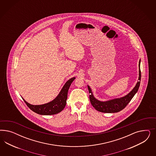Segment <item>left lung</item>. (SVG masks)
I'll return each instance as SVG.
<instances>
[{
  "mask_svg": "<svg viewBox=\"0 0 156 156\" xmlns=\"http://www.w3.org/2000/svg\"><path fill=\"white\" fill-rule=\"evenodd\" d=\"M140 63L141 59L139 61L138 81L137 82V84L133 88V89L129 94L126 95L124 97L119 98L111 99L107 101H100L95 98L90 86L87 85L88 90L90 93L89 98L90 102L95 109L97 111L102 113H113L120 112L127 106V105L130 102V101L132 100L134 95L136 94L140 85V81L141 78V73L140 70Z\"/></svg>",
  "mask_w": 156,
  "mask_h": 156,
  "instance_id": "obj_1",
  "label": "left lung"
}]
</instances>
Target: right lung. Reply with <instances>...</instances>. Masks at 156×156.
<instances>
[{
    "label": "right lung",
    "mask_w": 156,
    "mask_h": 156,
    "mask_svg": "<svg viewBox=\"0 0 156 156\" xmlns=\"http://www.w3.org/2000/svg\"><path fill=\"white\" fill-rule=\"evenodd\" d=\"M76 79L75 77L71 78L67 80L63 86L57 97L52 101L40 105H33L29 104L23 99L24 102L30 109L34 112L41 115H53L59 113L65 108L67 98V93L73 81Z\"/></svg>",
    "instance_id": "obj_1"
}]
</instances>
